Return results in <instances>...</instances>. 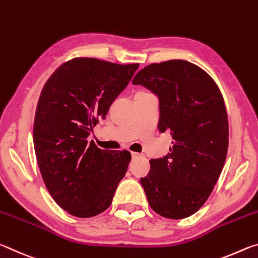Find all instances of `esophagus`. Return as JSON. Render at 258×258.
<instances>
[{"label":"esophagus","instance_id":"34e87169","mask_svg":"<svg viewBox=\"0 0 258 258\" xmlns=\"http://www.w3.org/2000/svg\"><path fill=\"white\" fill-rule=\"evenodd\" d=\"M132 157H133V159L137 158V157H139V153H136V152H132Z\"/></svg>","mask_w":258,"mask_h":258}]
</instances>
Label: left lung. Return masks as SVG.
Instances as JSON below:
<instances>
[{"label":"left lung","instance_id":"8db88e82","mask_svg":"<svg viewBox=\"0 0 258 258\" xmlns=\"http://www.w3.org/2000/svg\"><path fill=\"white\" fill-rule=\"evenodd\" d=\"M133 83L159 97V130L172 136L170 152L150 160L141 178L147 201L160 216L186 218L205 205L225 163L229 121L221 90L207 72L179 59L144 67Z\"/></svg>","mask_w":258,"mask_h":258}]
</instances>
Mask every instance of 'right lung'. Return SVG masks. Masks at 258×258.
I'll return each instance as SVG.
<instances>
[{"label": "right lung", "instance_id": "add662e5", "mask_svg": "<svg viewBox=\"0 0 258 258\" xmlns=\"http://www.w3.org/2000/svg\"><path fill=\"white\" fill-rule=\"evenodd\" d=\"M138 66L73 58L41 91L33 130L37 164L52 199L73 216L105 212L125 175L129 151L101 150L87 138Z\"/></svg>", "mask_w": 258, "mask_h": 258}]
</instances>
